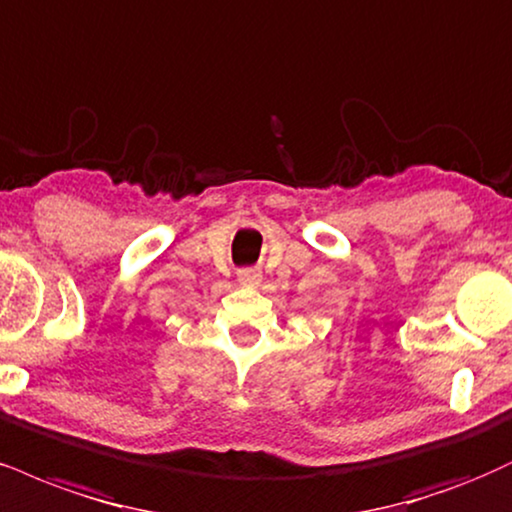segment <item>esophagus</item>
Wrapping results in <instances>:
<instances>
[{
	"instance_id": "34e87169",
	"label": "esophagus",
	"mask_w": 512,
	"mask_h": 512,
	"mask_svg": "<svg viewBox=\"0 0 512 512\" xmlns=\"http://www.w3.org/2000/svg\"><path fill=\"white\" fill-rule=\"evenodd\" d=\"M238 279L243 283H250V281H257V269H243V272L238 274Z\"/></svg>"
}]
</instances>
